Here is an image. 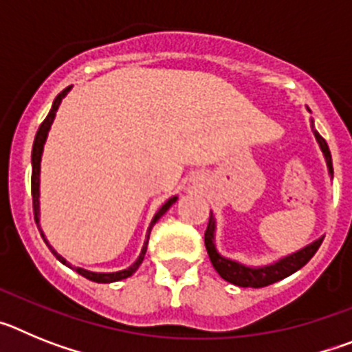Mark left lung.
<instances>
[{
  "label": "left lung",
  "instance_id": "8db88e82",
  "mask_svg": "<svg viewBox=\"0 0 352 352\" xmlns=\"http://www.w3.org/2000/svg\"><path fill=\"white\" fill-rule=\"evenodd\" d=\"M307 111L310 113L309 107H307ZM310 126H312L314 138H316L322 157H324L329 178L333 179V162H331L328 142L319 135V132L314 126L312 118H310ZM214 236H217V219H214L213 211H211L208 229L204 232V245H206L208 256H210L213 268L217 270V273L222 276L223 280L231 282V284L238 285V287H266V285L275 284V282L282 280L285 276L292 275V273L303 268L305 264L312 259L317 248L321 247L322 239H324V236H321V238L314 239L312 243L305 245L303 248L292 252V254H287V256L278 257L273 263L263 264V266H250V264L239 263V261L231 259V257L222 256L219 248H217V243H214Z\"/></svg>",
  "mask_w": 352,
  "mask_h": 352
}]
</instances>
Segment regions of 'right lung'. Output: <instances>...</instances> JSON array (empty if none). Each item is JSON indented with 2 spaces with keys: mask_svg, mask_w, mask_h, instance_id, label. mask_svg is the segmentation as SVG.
Returning a JSON list of instances; mask_svg holds the SVG:
<instances>
[{
  "mask_svg": "<svg viewBox=\"0 0 352 352\" xmlns=\"http://www.w3.org/2000/svg\"><path fill=\"white\" fill-rule=\"evenodd\" d=\"M72 89V86H68L67 89H63V91L60 93V95L56 96L54 102H52V107L51 111H49L47 118L43 120V123L40 125L38 132H36L35 135V142H33V151H31V195H33V211H35V222L36 226H38V231L40 234H42L43 241H45V245H47L49 248H51V252L56 256V259L60 261V263H63L65 266H68V268L76 270L79 275H82L84 278H88V280L91 282H98V284H111V282H118V280H123V278H129L132 273L138 272V268L141 266V263L144 261V254H146V248H148V239H149V232H151V229H153L155 223L160 220V217L164 213H166L167 210H169L170 206H173L176 201H178V195H173L170 199H167L166 203L162 204L160 210L155 213V217L151 219V222H149V227L148 231H146V239H144V245H142L141 248V254H139V257L135 261H133V264H130L129 268L125 270H120V272H109V273H102V272H89V270H84V268H77V266H72L70 263H68L67 259H65L63 256H60L58 252L54 250V248L51 247V243L47 241V238H45V234H43L42 227H40V164H42V155H43V146H45V141H47V135H49V130H51L52 126V121H54L56 118V111H58V107H60L61 100H63L65 96L68 95V91Z\"/></svg>",
  "mask_w": 352,
  "mask_h": 352,
  "instance_id": "add662e5",
  "label": "right lung"
}]
</instances>
